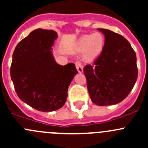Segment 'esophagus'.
Returning <instances> with one entry per match:
<instances>
[{"label": "esophagus", "instance_id": "34e87169", "mask_svg": "<svg viewBox=\"0 0 148 148\" xmlns=\"http://www.w3.org/2000/svg\"><path fill=\"white\" fill-rule=\"evenodd\" d=\"M76 68H77V71L79 73H82L83 72V66L79 62H75Z\"/></svg>", "mask_w": 148, "mask_h": 148}]
</instances>
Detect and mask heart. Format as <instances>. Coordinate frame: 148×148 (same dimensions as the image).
<instances>
[{
	"label": "heart",
	"mask_w": 148,
	"mask_h": 148,
	"mask_svg": "<svg viewBox=\"0 0 148 148\" xmlns=\"http://www.w3.org/2000/svg\"><path fill=\"white\" fill-rule=\"evenodd\" d=\"M104 46V36L101 33L95 32L84 35L78 40L76 46V52H84V59L86 62H92L101 54Z\"/></svg>",
	"instance_id": "1"
}]
</instances>
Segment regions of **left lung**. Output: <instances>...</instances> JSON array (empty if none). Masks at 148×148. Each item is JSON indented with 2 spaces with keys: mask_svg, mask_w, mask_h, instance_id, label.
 <instances>
[{
  "mask_svg": "<svg viewBox=\"0 0 148 148\" xmlns=\"http://www.w3.org/2000/svg\"><path fill=\"white\" fill-rule=\"evenodd\" d=\"M104 35L102 52L84 73L92 102L113 105L125 99L138 79L137 58L129 41L108 29L98 28Z\"/></svg>",
  "mask_w": 148,
  "mask_h": 148,
  "instance_id": "obj_1",
  "label": "left lung"
}]
</instances>
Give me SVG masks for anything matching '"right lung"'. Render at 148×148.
<instances>
[{
  "mask_svg": "<svg viewBox=\"0 0 148 148\" xmlns=\"http://www.w3.org/2000/svg\"><path fill=\"white\" fill-rule=\"evenodd\" d=\"M56 31L38 28L18 44L13 53L10 77L18 97L33 108L52 112L62 108L74 75V64H57L51 49Z\"/></svg>",
  "mask_w": 148,
  "mask_h": 148,
  "instance_id": "right-lung-1",
  "label": "right lung"
}]
</instances>
